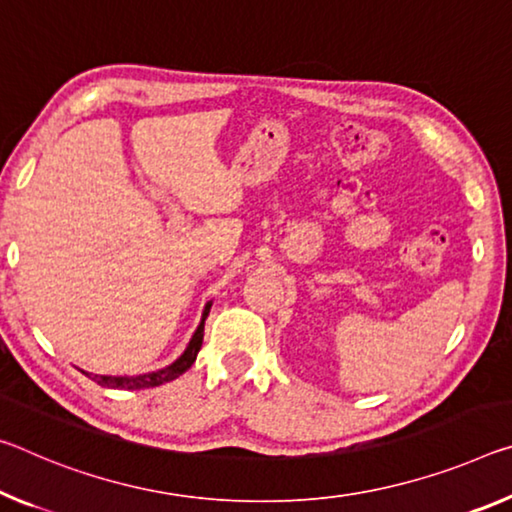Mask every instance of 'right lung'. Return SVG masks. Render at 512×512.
<instances>
[{"mask_svg":"<svg viewBox=\"0 0 512 512\" xmlns=\"http://www.w3.org/2000/svg\"><path fill=\"white\" fill-rule=\"evenodd\" d=\"M209 307H205V314H202V321L196 330V335L186 346V351L182 353L180 360H175L170 367L166 369H159V371H152V373H143V376H93V373H86L88 378H93L97 385L102 387H113V389H148V387H157V385H164L170 383V380H175L177 376H182L186 369H191V364L196 362V355L202 346V335H205V319L209 316Z\"/></svg>","mask_w":512,"mask_h":512,"instance_id":"1","label":"right lung"}]
</instances>
